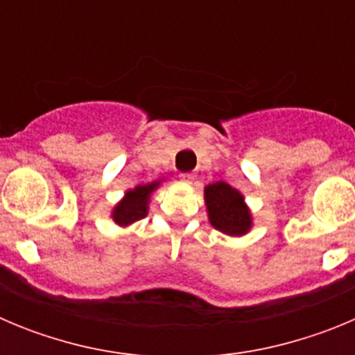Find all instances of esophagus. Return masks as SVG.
Masks as SVG:
<instances>
[{"instance_id": "1", "label": "esophagus", "mask_w": 355, "mask_h": 355, "mask_svg": "<svg viewBox=\"0 0 355 355\" xmlns=\"http://www.w3.org/2000/svg\"><path fill=\"white\" fill-rule=\"evenodd\" d=\"M180 178H181V181H184V183H192L193 178H196V174H193V172H181Z\"/></svg>"}]
</instances>
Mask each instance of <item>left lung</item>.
<instances>
[{"instance_id":"1","label":"left lung","mask_w":355,"mask_h":355,"mask_svg":"<svg viewBox=\"0 0 355 355\" xmlns=\"http://www.w3.org/2000/svg\"><path fill=\"white\" fill-rule=\"evenodd\" d=\"M209 222L225 234L240 236L250 227V213L243 205V197L224 181L213 183L205 190Z\"/></svg>"}]
</instances>
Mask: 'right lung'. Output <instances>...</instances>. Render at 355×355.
<instances>
[{
	"instance_id": "obj_1",
	"label": "right lung",
	"mask_w": 355,
	"mask_h": 355,
	"mask_svg": "<svg viewBox=\"0 0 355 355\" xmlns=\"http://www.w3.org/2000/svg\"><path fill=\"white\" fill-rule=\"evenodd\" d=\"M158 187V183L144 184L130 190L126 193V199L114 209V220L121 225H128L131 222H137L147 215V200L149 193Z\"/></svg>"
}]
</instances>
